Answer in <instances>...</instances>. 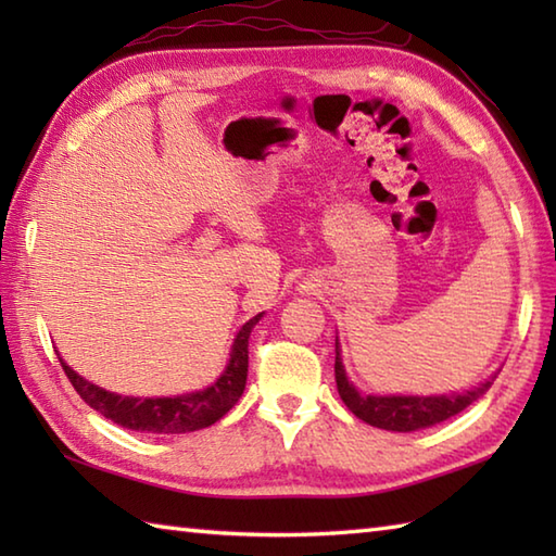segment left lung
Wrapping results in <instances>:
<instances>
[{"label":"left lung","instance_id":"8db88e82","mask_svg":"<svg viewBox=\"0 0 556 556\" xmlns=\"http://www.w3.org/2000/svg\"><path fill=\"white\" fill-rule=\"evenodd\" d=\"M334 377L339 396L344 401L346 408L353 416L363 422L372 425V428L389 430V432H413L422 428H432V425L442 422L446 418L456 416L464 408L473 404L476 399L488 392L492 387L494 377L480 382L473 389H466L460 394H430V396H410V394H361L356 387L349 382L344 363H341V349L337 339V358H334Z\"/></svg>","mask_w":556,"mask_h":556}]
</instances>
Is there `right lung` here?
<instances>
[{
    "instance_id": "add662e5",
    "label": "right lung",
    "mask_w": 556,
    "mask_h": 556,
    "mask_svg": "<svg viewBox=\"0 0 556 556\" xmlns=\"http://www.w3.org/2000/svg\"><path fill=\"white\" fill-rule=\"evenodd\" d=\"M263 313L251 317L233 339V346L229 353V363L224 372L217 377L210 387L200 389V392H188L179 396H122L108 392L98 384L88 382L76 370H71L59 358L62 368L74 384L80 399L86 401L90 408L102 413L104 418L122 425L126 430L136 432H157V434H179V432H193L215 425L222 416H227L229 408L241 399L245 389L248 377V339H251V329L257 325Z\"/></svg>"
}]
</instances>
